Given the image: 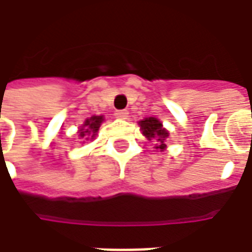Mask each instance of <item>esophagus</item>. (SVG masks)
<instances>
[{"label":"esophagus","mask_w":252,"mask_h":252,"mask_svg":"<svg viewBox=\"0 0 252 252\" xmlns=\"http://www.w3.org/2000/svg\"><path fill=\"white\" fill-rule=\"evenodd\" d=\"M115 116L117 119H121V120H126V117H128V112L126 110H117L115 113Z\"/></svg>","instance_id":"1"}]
</instances>
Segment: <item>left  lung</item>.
<instances>
[{
  "label": "left lung",
  "instance_id": "8db88e82",
  "mask_svg": "<svg viewBox=\"0 0 252 252\" xmlns=\"http://www.w3.org/2000/svg\"><path fill=\"white\" fill-rule=\"evenodd\" d=\"M139 126H140V131L144 136L147 137L148 140H153L155 139L158 142L157 148H159L160 151H163L166 148V139L169 137V131L163 128L162 123L155 119V117H146L142 121H139Z\"/></svg>",
  "mask_w": 252,
  "mask_h": 252
}]
</instances>
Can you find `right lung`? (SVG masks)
I'll return each instance as SVG.
<instances>
[{
  "label": "right lung",
  "instance_id": "1",
  "mask_svg": "<svg viewBox=\"0 0 252 252\" xmlns=\"http://www.w3.org/2000/svg\"><path fill=\"white\" fill-rule=\"evenodd\" d=\"M104 121V117L102 116H92L90 119H86L85 123H83V126H81V129H79V137L81 139H94L95 135H97V132L99 129V126H101V123Z\"/></svg>",
  "mask_w": 252,
  "mask_h": 252
}]
</instances>
